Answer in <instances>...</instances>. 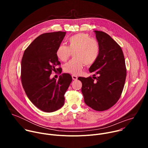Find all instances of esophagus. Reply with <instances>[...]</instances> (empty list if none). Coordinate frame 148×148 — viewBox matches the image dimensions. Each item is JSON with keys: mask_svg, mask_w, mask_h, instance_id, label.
Here are the masks:
<instances>
[{"mask_svg": "<svg viewBox=\"0 0 148 148\" xmlns=\"http://www.w3.org/2000/svg\"><path fill=\"white\" fill-rule=\"evenodd\" d=\"M72 78H73V79H74V80H76L78 78L77 76H76L75 75H72Z\"/></svg>", "mask_w": 148, "mask_h": 148, "instance_id": "esophagus-1", "label": "esophagus"}]
</instances>
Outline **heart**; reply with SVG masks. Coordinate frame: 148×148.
Masks as SVG:
<instances>
[{"instance_id":"b5f03b06","label":"heart","mask_w":148,"mask_h":148,"mask_svg":"<svg viewBox=\"0 0 148 148\" xmlns=\"http://www.w3.org/2000/svg\"><path fill=\"white\" fill-rule=\"evenodd\" d=\"M68 46L64 44L58 46L56 54L62 61H66L74 51V58L65 64V72L74 75L80 74L83 67L91 66L96 62L100 54L98 41L86 33H78L67 39Z\"/></svg>"}]
</instances>
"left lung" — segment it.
I'll return each mask as SVG.
<instances>
[{"label":"left lung","instance_id":"1","mask_svg":"<svg viewBox=\"0 0 148 148\" xmlns=\"http://www.w3.org/2000/svg\"><path fill=\"white\" fill-rule=\"evenodd\" d=\"M94 32L100 54L89 69L94 77H79L78 79L82 82L81 91L85 103L95 111H103L111 108L119 100L124 87L126 69L119 45L105 32Z\"/></svg>","mask_w":148,"mask_h":148}]
</instances>
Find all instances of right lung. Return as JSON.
Returning <instances> with one entry per match:
<instances>
[{
	"label": "right lung",
	"instance_id": "1",
	"mask_svg": "<svg viewBox=\"0 0 148 148\" xmlns=\"http://www.w3.org/2000/svg\"><path fill=\"white\" fill-rule=\"evenodd\" d=\"M66 32L46 33L38 36L25 50L21 63V81L25 91L35 106L46 112H52L64 105V94L72 77L62 74L58 80L50 79L60 62L56 49Z\"/></svg>",
	"mask_w": 148,
	"mask_h": 148
}]
</instances>
